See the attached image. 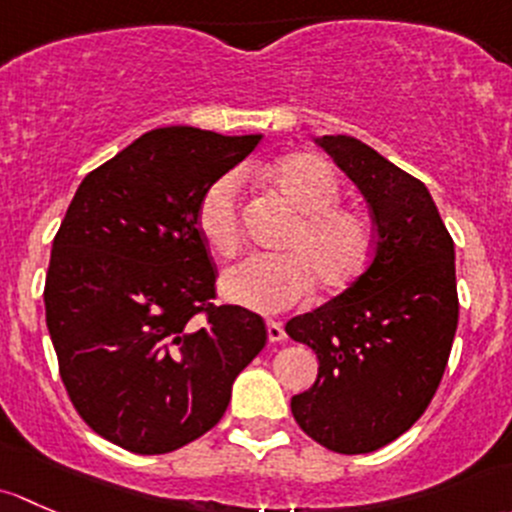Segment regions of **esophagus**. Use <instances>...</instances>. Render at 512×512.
<instances>
[{"mask_svg": "<svg viewBox=\"0 0 512 512\" xmlns=\"http://www.w3.org/2000/svg\"><path fill=\"white\" fill-rule=\"evenodd\" d=\"M266 330H268V340H271V342L286 340V330H283V325L276 323V320H268Z\"/></svg>", "mask_w": 512, "mask_h": 512, "instance_id": "34e87169", "label": "esophagus"}]
</instances>
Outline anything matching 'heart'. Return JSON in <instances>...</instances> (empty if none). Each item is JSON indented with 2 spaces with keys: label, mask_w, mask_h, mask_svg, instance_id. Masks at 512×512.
<instances>
[{
  "label": "heart",
  "mask_w": 512,
  "mask_h": 512,
  "mask_svg": "<svg viewBox=\"0 0 512 512\" xmlns=\"http://www.w3.org/2000/svg\"><path fill=\"white\" fill-rule=\"evenodd\" d=\"M268 182L298 212L283 236L286 254H258L221 278L229 303L256 313H281L305 300L315 281L342 291L362 276L374 251V226L365 212L340 202V182L315 155H291L268 170ZM204 244L221 258L241 249V175L226 172L204 189L197 207Z\"/></svg>",
  "instance_id": "heart-1"
}]
</instances>
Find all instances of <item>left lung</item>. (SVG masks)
<instances>
[{
    "label": "left lung",
    "instance_id": "1",
    "mask_svg": "<svg viewBox=\"0 0 512 512\" xmlns=\"http://www.w3.org/2000/svg\"><path fill=\"white\" fill-rule=\"evenodd\" d=\"M360 187L374 221L367 271L286 333L318 355V379L291 399L325 449L370 453L429 407L458 325L453 239L424 182L350 135L315 140Z\"/></svg>",
    "mask_w": 512,
    "mask_h": 512
}]
</instances>
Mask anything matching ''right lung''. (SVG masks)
<instances>
[{
	"instance_id": "right-lung-1",
	"label": "right lung",
	"mask_w": 512,
	"mask_h": 512,
	"mask_svg": "<svg viewBox=\"0 0 512 512\" xmlns=\"http://www.w3.org/2000/svg\"><path fill=\"white\" fill-rule=\"evenodd\" d=\"M258 140L150 130L86 175L68 204L46 325L73 407L120 449L170 453L207 434L266 345L261 315L214 305L217 266L197 229L204 189Z\"/></svg>"
}]
</instances>
